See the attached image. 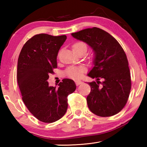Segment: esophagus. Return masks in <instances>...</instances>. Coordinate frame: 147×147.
Listing matches in <instances>:
<instances>
[{
    "mask_svg": "<svg viewBox=\"0 0 147 147\" xmlns=\"http://www.w3.org/2000/svg\"><path fill=\"white\" fill-rule=\"evenodd\" d=\"M75 83H76V86H79L80 84H81L82 83V82L80 81V80H76L75 81Z\"/></svg>",
    "mask_w": 147,
    "mask_h": 147,
    "instance_id": "obj_1",
    "label": "esophagus"
}]
</instances>
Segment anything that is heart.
Here are the masks:
<instances>
[{
  "mask_svg": "<svg viewBox=\"0 0 147 147\" xmlns=\"http://www.w3.org/2000/svg\"><path fill=\"white\" fill-rule=\"evenodd\" d=\"M73 49L76 54L82 53H86L87 51H88V47H87V45L85 43L80 41L73 45ZM84 71V68L81 67L71 66L66 69L65 74L71 78L78 79L82 76Z\"/></svg>",
  "mask_w": 147,
  "mask_h": 147,
  "instance_id": "1",
  "label": "heart"
}]
</instances>
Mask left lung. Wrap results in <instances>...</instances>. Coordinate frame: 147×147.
Returning a JSON list of instances; mask_svg holds the SVG:
<instances>
[{"label":"left lung","instance_id":"obj_1","mask_svg":"<svg viewBox=\"0 0 147 147\" xmlns=\"http://www.w3.org/2000/svg\"><path fill=\"white\" fill-rule=\"evenodd\" d=\"M85 42L94 53V67L88 75L96 78L88 83V108L100 117L115 115L127 102L131 89V76L127 57L119 42L108 32L93 27L71 34ZM102 78L103 82L99 81Z\"/></svg>","mask_w":147,"mask_h":147}]
</instances>
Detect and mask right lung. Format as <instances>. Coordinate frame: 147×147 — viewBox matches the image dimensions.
Listing matches in <instances>:
<instances>
[{
	"label": "right lung",
	"mask_w": 147,
	"mask_h": 147,
	"mask_svg": "<svg viewBox=\"0 0 147 147\" xmlns=\"http://www.w3.org/2000/svg\"><path fill=\"white\" fill-rule=\"evenodd\" d=\"M67 36L35 35L20 53L17 82L22 99L30 112L46 123L60 119L67 109V96L75 91L73 80L65 78L58 88L49 86V74L57 68V56Z\"/></svg>",
	"instance_id": "obj_1"
}]
</instances>
